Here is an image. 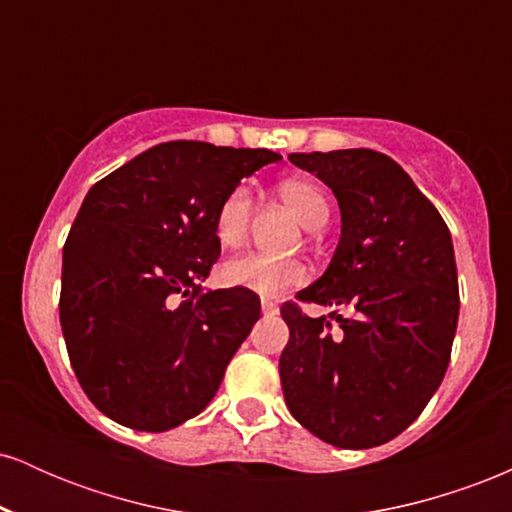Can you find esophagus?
I'll use <instances>...</instances> for the list:
<instances>
[{
    "label": "esophagus",
    "instance_id": "esophagus-1",
    "mask_svg": "<svg viewBox=\"0 0 512 512\" xmlns=\"http://www.w3.org/2000/svg\"><path fill=\"white\" fill-rule=\"evenodd\" d=\"M279 313V305L274 301H262V315H276Z\"/></svg>",
    "mask_w": 512,
    "mask_h": 512
}]
</instances>
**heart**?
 Returning <instances> with one entry per match:
<instances>
[{"label": "heart", "instance_id": "heart-1", "mask_svg": "<svg viewBox=\"0 0 512 512\" xmlns=\"http://www.w3.org/2000/svg\"><path fill=\"white\" fill-rule=\"evenodd\" d=\"M286 207L298 216V221L308 228H317L330 216V199L315 180L289 178L276 187ZM252 219V199L248 187H233L221 199L214 216V236L223 248H238L248 238ZM221 281L226 286H236L257 293V296H279L291 286L305 281V267L296 260H279V257L250 252V255L233 257L221 264Z\"/></svg>", "mask_w": 512, "mask_h": 512}]
</instances>
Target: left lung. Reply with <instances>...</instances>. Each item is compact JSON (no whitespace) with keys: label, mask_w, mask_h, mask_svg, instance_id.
I'll return each instance as SVG.
<instances>
[{"label":"left lung","mask_w":512,"mask_h":512,"mask_svg":"<svg viewBox=\"0 0 512 512\" xmlns=\"http://www.w3.org/2000/svg\"><path fill=\"white\" fill-rule=\"evenodd\" d=\"M334 192L342 236L327 272L298 291L308 317L281 305L289 344L281 387L298 424L337 448L383 445L424 411L443 383L460 315L457 267L443 216L390 156L370 149L291 154Z\"/></svg>","instance_id":"obj_1"}]
</instances>
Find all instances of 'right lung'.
Returning <instances> with one entry per match:
<instances>
[{
	"instance_id": "add662e5",
	"label": "right lung",
	"mask_w": 512,
	"mask_h": 512,
	"mask_svg": "<svg viewBox=\"0 0 512 512\" xmlns=\"http://www.w3.org/2000/svg\"><path fill=\"white\" fill-rule=\"evenodd\" d=\"M279 158L166 142L88 190L62 250L60 322L76 380L117 424L168 431L216 395L260 298L199 286L221 255L214 216Z\"/></svg>"
}]
</instances>
